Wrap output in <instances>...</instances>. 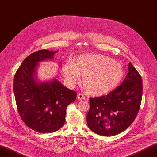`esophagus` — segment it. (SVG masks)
Returning <instances> with one entry per match:
<instances>
[{
	"label": "esophagus",
	"mask_w": 157,
	"mask_h": 157,
	"mask_svg": "<svg viewBox=\"0 0 157 157\" xmlns=\"http://www.w3.org/2000/svg\"><path fill=\"white\" fill-rule=\"evenodd\" d=\"M77 98L78 99H79V100H82V99H86V98L84 96V95L82 93H78V96H77Z\"/></svg>",
	"instance_id": "obj_1"
}]
</instances>
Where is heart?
Segmentation results:
<instances>
[{"mask_svg": "<svg viewBox=\"0 0 157 157\" xmlns=\"http://www.w3.org/2000/svg\"><path fill=\"white\" fill-rule=\"evenodd\" d=\"M63 72L67 84L73 86L82 76L84 90L90 94L101 96L115 89L123 78V66L108 56L99 54H82L75 63H67Z\"/></svg>", "mask_w": 157, "mask_h": 157, "instance_id": "heart-1", "label": "heart"}]
</instances>
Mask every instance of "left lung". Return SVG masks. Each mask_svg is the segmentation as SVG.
Here are the masks:
<instances>
[{
    "mask_svg": "<svg viewBox=\"0 0 157 157\" xmlns=\"http://www.w3.org/2000/svg\"><path fill=\"white\" fill-rule=\"evenodd\" d=\"M120 86L106 96L90 98L86 117L90 130L103 136L119 134L136 118L142 98V79L131 63Z\"/></svg>",
    "mask_w": 157,
    "mask_h": 157,
    "instance_id": "left-lung-1",
    "label": "left lung"
}]
</instances>
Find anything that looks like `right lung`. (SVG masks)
Listing matches in <instances>:
<instances>
[{"instance_id":"add662e5","label":"right lung","mask_w":157,"mask_h":157,"mask_svg":"<svg viewBox=\"0 0 157 157\" xmlns=\"http://www.w3.org/2000/svg\"><path fill=\"white\" fill-rule=\"evenodd\" d=\"M58 51L39 50L24 60L13 79L17 110L24 123L40 133H52L64 125L66 108L75 101L76 92L64 86L57 79L38 82L39 62L54 59Z\"/></svg>"}]
</instances>
